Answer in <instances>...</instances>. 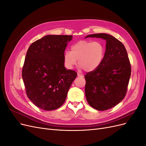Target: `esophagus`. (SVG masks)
<instances>
[{
	"mask_svg": "<svg viewBox=\"0 0 146 146\" xmlns=\"http://www.w3.org/2000/svg\"><path fill=\"white\" fill-rule=\"evenodd\" d=\"M77 76H78V77H83V75L82 74H77Z\"/></svg>",
	"mask_w": 146,
	"mask_h": 146,
	"instance_id": "esophagus-1",
	"label": "esophagus"
}]
</instances>
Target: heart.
<instances>
[{
  "instance_id": "heart-1",
  "label": "heart",
  "mask_w": 146,
  "mask_h": 146,
  "mask_svg": "<svg viewBox=\"0 0 146 146\" xmlns=\"http://www.w3.org/2000/svg\"><path fill=\"white\" fill-rule=\"evenodd\" d=\"M105 48L100 41L82 40L73 44L70 52L66 50L63 54V62L68 69H72L78 63L86 72H92L102 63Z\"/></svg>"
}]
</instances>
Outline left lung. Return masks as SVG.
Returning <instances> with one entry per match:
<instances>
[{
    "label": "left lung",
    "mask_w": 146,
    "mask_h": 146,
    "mask_svg": "<svg viewBox=\"0 0 146 146\" xmlns=\"http://www.w3.org/2000/svg\"><path fill=\"white\" fill-rule=\"evenodd\" d=\"M86 38L106 41L102 63L85 76L87 102L93 108L104 111L115 107L124 98L131 76L130 61L125 46L112 35L96 33Z\"/></svg>",
    "instance_id": "obj_1"
}]
</instances>
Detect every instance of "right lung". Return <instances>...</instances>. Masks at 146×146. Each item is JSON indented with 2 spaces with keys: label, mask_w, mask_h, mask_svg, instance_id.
Returning a JSON list of instances; mask_svg holds the SVG:
<instances>
[{
  "label": "right lung",
  "mask_w": 146,
  "mask_h": 146,
  "mask_svg": "<svg viewBox=\"0 0 146 146\" xmlns=\"http://www.w3.org/2000/svg\"><path fill=\"white\" fill-rule=\"evenodd\" d=\"M72 35H46L31 44L22 72L26 93L38 108H60L77 74L66 70L63 54Z\"/></svg>",
  "instance_id": "obj_1"
}]
</instances>
